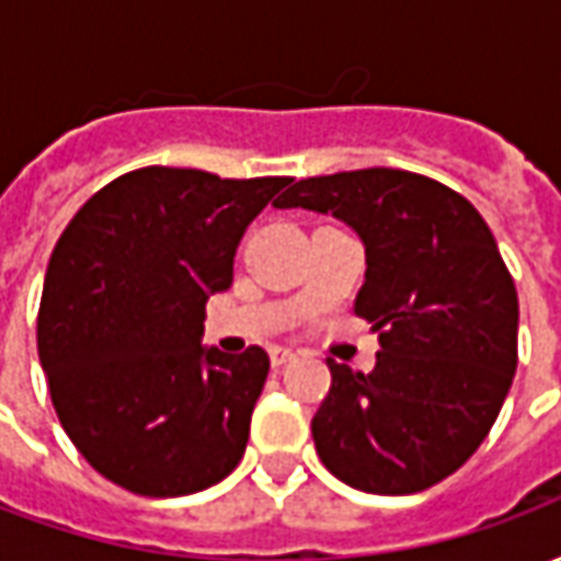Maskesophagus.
Returning a JSON list of instances; mask_svg holds the SVG:
<instances>
[{"label": "esophagus", "mask_w": 561, "mask_h": 561, "mask_svg": "<svg viewBox=\"0 0 561 561\" xmlns=\"http://www.w3.org/2000/svg\"><path fill=\"white\" fill-rule=\"evenodd\" d=\"M291 357H294L291 348H282V345H273V348H270V364L276 366V369L288 364Z\"/></svg>", "instance_id": "esophagus-1"}]
</instances>
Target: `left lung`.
Masks as SVG:
<instances>
[{
	"instance_id": "left-lung-1",
	"label": "left lung",
	"mask_w": 561,
	"mask_h": 561,
	"mask_svg": "<svg viewBox=\"0 0 561 561\" xmlns=\"http://www.w3.org/2000/svg\"><path fill=\"white\" fill-rule=\"evenodd\" d=\"M273 207L345 221L364 243L354 312L378 333L373 373L328 357L312 438L330 474L376 495L421 493L478 450L517 373L519 304L481 213L393 168L294 183Z\"/></svg>"
}]
</instances>
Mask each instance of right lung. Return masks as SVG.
Returning <instances> with one entry per match:
<instances>
[{"label": "right lung", "mask_w": 561, "mask_h": 561, "mask_svg": "<svg viewBox=\"0 0 561 561\" xmlns=\"http://www.w3.org/2000/svg\"><path fill=\"white\" fill-rule=\"evenodd\" d=\"M288 183L140 168L68 221L44 273L38 357L62 430L107 481L173 499L243 459L270 357L204 345V306L231 288L243 231Z\"/></svg>", "instance_id": "right-lung-1"}]
</instances>
